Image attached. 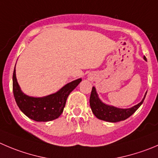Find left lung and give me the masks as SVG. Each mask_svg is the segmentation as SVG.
Returning a JSON list of instances; mask_svg holds the SVG:
<instances>
[{
    "label": "left lung",
    "instance_id": "left-lung-1",
    "mask_svg": "<svg viewBox=\"0 0 158 158\" xmlns=\"http://www.w3.org/2000/svg\"><path fill=\"white\" fill-rule=\"evenodd\" d=\"M143 58L145 60H147V58L145 56ZM145 96L139 104L130 108V109H118V108H115L114 106H107V105L104 104L98 97L95 88L94 87H93L91 96H90V106H91L92 112L98 118L104 120V121L110 122V123H116V122L127 119L129 117L131 116L143 102Z\"/></svg>",
    "mask_w": 158,
    "mask_h": 158
}]
</instances>
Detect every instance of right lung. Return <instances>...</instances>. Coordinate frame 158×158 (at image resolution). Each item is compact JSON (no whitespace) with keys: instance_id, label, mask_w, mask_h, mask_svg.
<instances>
[{"instance_id":"1","label":"right lung","mask_w":158,"mask_h":158,"mask_svg":"<svg viewBox=\"0 0 158 158\" xmlns=\"http://www.w3.org/2000/svg\"><path fill=\"white\" fill-rule=\"evenodd\" d=\"M81 81V78L73 81L63 87L55 94L46 97H29L21 91L16 79L15 67L13 94L18 106L26 116L37 122H48L57 118L62 114L67 97Z\"/></svg>"}]
</instances>
